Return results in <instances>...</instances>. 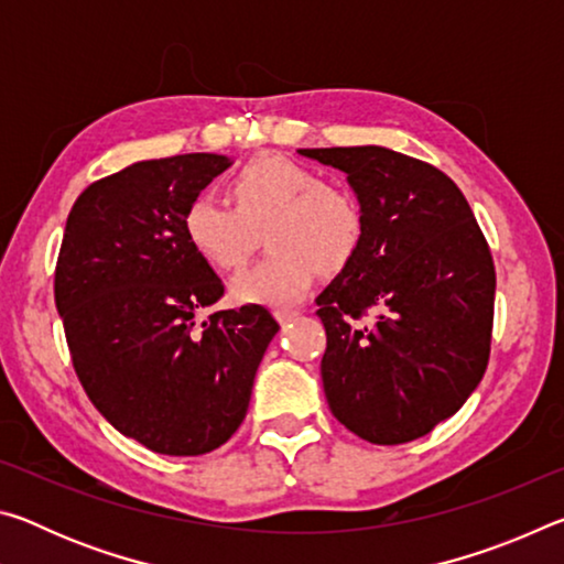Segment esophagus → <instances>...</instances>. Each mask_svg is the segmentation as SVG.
Instances as JSON below:
<instances>
[{"label":"esophagus","mask_w":564,"mask_h":564,"mask_svg":"<svg viewBox=\"0 0 564 564\" xmlns=\"http://www.w3.org/2000/svg\"><path fill=\"white\" fill-rule=\"evenodd\" d=\"M273 316H275V321L283 323V326H285V323H291V321L299 318V311H293V308H279V311L273 313Z\"/></svg>","instance_id":"34e87169"}]
</instances>
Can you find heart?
I'll return each mask as SVG.
<instances>
[{"mask_svg": "<svg viewBox=\"0 0 564 564\" xmlns=\"http://www.w3.org/2000/svg\"><path fill=\"white\" fill-rule=\"evenodd\" d=\"M231 206L196 196L184 208L188 246L214 269H238L265 231L271 253L234 275L238 303L289 305L313 279L336 275L358 259L366 241V208L356 191L321 178L316 169L281 154H261L228 178Z\"/></svg>", "mask_w": 564, "mask_h": 564, "instance_id": "obj_1", "label": "heart"}]
</instances>
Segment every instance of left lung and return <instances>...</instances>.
<instances>
[{
  "mask_svg": "<svg viewBox=\"0 0 564 564\" xmlns=\"http://www.w3.org/2000/svg\"><path fill=\"white\" fill-rule=\"evenodd\" d=\"M299 154L340 169L368 218L358 259L316 299L330 413L368 443H410L455 415L488 368V241L463 191L425 161L386 147Z\"/></svg>",
  "mask_w": 564,
  "mask_h": 564,
  "instance_id": "1",
  "label": "left lung"
}]
</instances>
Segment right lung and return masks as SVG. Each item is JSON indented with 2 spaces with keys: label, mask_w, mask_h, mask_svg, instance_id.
Returning <instances> with one entry per match:
<instances>
[{
  "label": "right lung",
  "mask_w": 564,
  "mask_h": 564,
  "mask_svg": "<svg viewBox=\"0 0 564 564\" xmlns=\"http://www.w3.org/2000/svg\"><path fill=\"white\" fill-rule=\"evenodd\" d=\"M228 166L221 154L139 161L84 188L66 218L54 301L76 376L121 435L161 455L212 453L238 431L279 333L256 303L196 326L224 283L181 218Z\"/></svg>",
  "instance_id": "1"
}]
</instances>
